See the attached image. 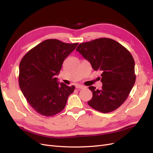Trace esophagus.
Wrapping results in <instances>:
<instances>
[{
	"mask_svg": "<svg viewBox=\"0 0 153 153\" xmlns=\"http://www.w3.org/2000/svg\"><path fill=\"white\" fill-rule=\"evenodd\" d=\"M75 87L76 88V89H84V88H85V87L84 85H80V84H76Z\"/></svg>",
	"mask_w": 153,
	"mask_h": 153,
	"instance_id": "obj_1",
	"label": "esophagus"
}]
</instances>
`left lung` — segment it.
Listing matches in <instances>:
<instances>
[{"instance_id":"1","label":"left lung","mask_w":153,"mask_h":153,"mask_svg":"<svg viewBox=\"0 0 153 153\" xmlns=\"http://www.w3.org/2000/svg\"><path fill=\"white\" fill-rule=\"evenodd\" d=\"M76 50L89 61L95 71H101V89L89 87L92 98L91 107L108 113L126 100L135 82V61L123 45L110 38H102L80 44Z\"/></svg>"}]
</instances>
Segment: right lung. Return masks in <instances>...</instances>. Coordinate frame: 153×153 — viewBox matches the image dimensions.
<instances>
[{
    "mask_svg": "<svg viewBox=\"0 0 153 153\" xmlns=\"http://www.w3.org/2000/svg\"><path fill=\"white\" fill-rule=\"evenodd\" d=\"M76 43L55 39L43 41L27 52L19 66V85L23 94L37 113L50 117L64 108L75 86L57 82L64 60Z\"/></svg>",
    "mask_w": 153,
    "mask_h": 153,
    "instance_id": "obj_1",
    "label": "right lung"
}]
</instances>
